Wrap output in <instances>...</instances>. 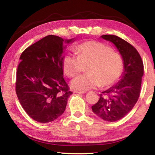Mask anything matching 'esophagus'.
Returning a JSON list of instances; mask_svg holds the SVG:
<instances>
[{"instance_id": "esophagus-1", "label": "esophagus", "mask_w": 155, "mask_h": 155, "mask_svg": "<svg viewBox=\"0 0 155 155\" xmlns=\"http://www.w3.org/2000/svg\"><path fill=\"white\" fill-rule=\"evenodd\" d=\"M74 93H78V94H85L86 93L85 91H78V90H75L74 91Z\"/></svg>"}]
</instances>
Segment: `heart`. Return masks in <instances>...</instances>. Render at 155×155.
<instances>
[{
  "mask_svg": "<svg viewBox=\"0 0 155 155\" xmlns=\"http://www.w3.org/2000/svg\"><path fill=\"white\" fill-rule=\"evenodd\" d=\"M77 56L66 54L63 59V70L72 78L87 66V74L81 75L72 81V88L85 91L102 86L110 87L117 82L124 72V64L121 54L111 46L96 41H85L76 48Z\"/></svg>",
  "mask_w": 155,
  "mask_h": 155,
  "instance_id": "b5f03b06",
  "label": "heart"
}]
</instances>
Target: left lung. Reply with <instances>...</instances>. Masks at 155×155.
Here are the masks:
<instances>
[{
    "label": "left lung",
    "mask_w": 155,
    "mask_h": 155,
    "mask_svg": "<svg viewBox=\"0 0 155 155\" xmlns=\"http://www.w3.org/2000/svg\"><path fill=\"white\" fill-rule=\"evenodd\" d=\"M102 38L115 44L124 60V71L118 83L100 94V99L91 107L94 114L108 122H115L130 111L140 95L143 64L134 46L114 35Z\"/></svg>",
    "instance_id": "obj_1"
}]
</instances>
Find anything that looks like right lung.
I'll return each mask as SVG.
<instances>
[{
    "mask_svg": "<svg viewBox=\"0 0 155 155\" xmlns=\"http://www.w3.org/2000/svg\"><path fill=\"white\" fill-rule=\"evenodd\" d=\"M63 42L60 37L47 35L20 57L15 91L26 113L38 122H51L62 115L72 94L63 77Z\"/></svg>",
    "mask_w": 155,
    "mask_h": 155,
    "instance_id": "obj_1",
    "label": "right lung"
}]
</instances>
